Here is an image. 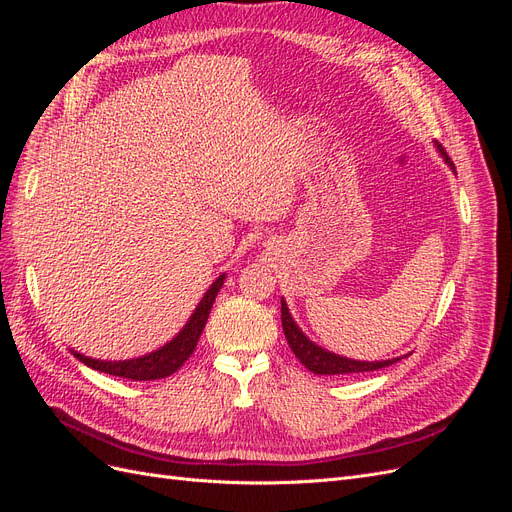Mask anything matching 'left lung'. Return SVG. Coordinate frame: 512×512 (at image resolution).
<instances>
[{"label": "left lung", "instance_id": "1", "mask_svg": "<svg viewBox=\"0 0 512 512\" xmlns=\"http://www.w3.org/2000/svg\"><path fill=\"white\" fill-rule=\"evenodd\" d=\"M440 156L444 158V162L455 170V164L448 158V153L444 151L442 145H438ZM282 327H284V335L288 339V346L294 352V356L309 369L314 371L318 376H335V374H359V371H374V369H382L389 367L393 363H397L399 359H389V361H354V359H346V356H339L335 352L324 350L320 346H316L312 339H309L299 327L297 322L292 320L288 305L282 299Z\"/></svg>", "mask_w": 512, "mask_h": 512}]
</instances>
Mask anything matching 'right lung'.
<instances>
[{
    "label": "right lung",
    "mask_w": 512,
    "mask_h": 512,
    "mask_svg": "<svg viewBox=\"0 0 512 512\" xmlns=\"http://www.w3.org/2000/svg\"><path fill=\"white\" fill-rule=\"evenodd\" d=\"M224 280H226V275H220L218 280L209 286L205 297L200 299L198 307L194 309V314L190 316L188 324H185V327L177 333V337L170 339L168 344H164L156 352H149L145 356H138V359H128V361H98V359H91V356H85V354L74 352V350H72V354L91 369L104 371V374L119 376V378H128V380H160V378L175 374V371L185 361H188L190 354L194 352V348L198 344V337L205 329L213 301H215V297H218Z\"/></svg>",
    "instance_id": "add662e5"
}]
</instances>
